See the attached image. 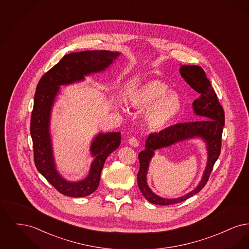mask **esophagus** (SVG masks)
I'll return each instance as SVG.
<instances>
[{
  "label": "esophagus",
  "mask_w": 249,
  "mask_h": 249,
  "mask_svg": "<svg viewBox=\"0 0 249 249\" xmlns=\"http://www.w3.org/2000/svg\"><path fill=\"white\" fill-rule=\"evenodd\" d=\"M129 144L131 145L132 147H137L139 145V142H138V140L135 137H131L130 140H129Z\"/></svg>",
  "instance_id": "34e87169"
}]
</instances>
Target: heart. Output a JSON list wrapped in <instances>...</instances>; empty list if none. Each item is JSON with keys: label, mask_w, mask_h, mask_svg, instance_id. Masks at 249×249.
Listing matches in <instances>:
<instances>
[{"label": "heart", "mask_w": 249, "mask_h": 249, "mask_svg": "<svg viewBox=\"0 0 249 249\" xmlns=\"http://www.w3.org/2000/svg\"><path fill=\"white\" fill-rule=\"evenodd\" d=\"M167 84L151 79L136 86L127 94V103L130 107L143 110V120L151 130H161L167 128L182 110L180 96L168 91Z\"/></svg>", "instance_id": "obj_1"}]
</instances>
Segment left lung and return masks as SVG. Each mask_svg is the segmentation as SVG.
I'll return each mask as SVG.
<instances>
[{
	"mask_svg": "<svg viewBox=\"0 0 249 249\" xmlns=\"http://www.w3.org/2000/svg\"><path fill=\"white\" fill-rule=\"evenodd\" d=\"M179 72L185 81L197 91L200 97L192 104L194 114L200 120L194 122L178 123L170 126L159 133H150L145 142V149L141 151L138 158L140 169L137 174L138 187L143 197L153 204L170 205L186 201L195 195L206 185L213 164L218 159L221 149V137L225 122L223 107L220 106L217 96L204 71L196 65H181ZM194 138H201L207 144L208 163L198 186L184 196L175 199L162 198L151 190L147 185L146 175L149 163L157 149L168 147L177 142Z\"/></svg>",
	"mask_w": 249,
	"mask_h": 249,
	"instance_id": "1",
	"label": "left lung"
}]
</instances>
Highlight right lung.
I'll return each mask as SVG.
<instances>
[{
  "label": "right lung",
  "instance_id": "right-lung-1",
  "mask_svg": "<svg viewBox=\"0 0 249 249\" xmlns=\"http://www.w3.org/2000/svg\"><path fill=\"white\" fill-rule=\"evenodd\" d=\"M120 54L118 51L108 50H88L67 54L42 76L36 87L31 118L35 163L38 172L65 196L85 197L97 190L106 160L120 145L121 134L119 131L99 132L90 144V154L94 160L88 177L76 182L62 178L56 168L50 134L51 111L60 91V86L84 81L87 75L107 70Z\"/></svg>",
  "mask_w": 249,
  "mask_h": 249
}]
</instances>
